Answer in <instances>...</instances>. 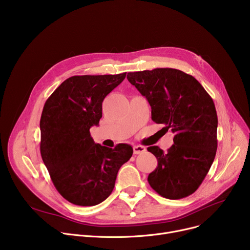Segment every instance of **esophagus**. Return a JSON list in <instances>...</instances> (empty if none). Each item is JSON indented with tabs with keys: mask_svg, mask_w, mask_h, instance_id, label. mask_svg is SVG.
I'll use <instances>...</instances> for the list:
<instances>
[{
	"mask_svg": "<svg viewBox=\"0 0 250 250\" xmlns=\"http://www.w3.org/2000/svg\"><path fill=\"white\" fill-rule=\"evenodd\" d=\"M145 150H146V148L144 147V146H142V145H135V146H133V152H134V154L143 153Z\"/></svg>",
	"mask_w": 250,
	"mask_h": 250,
	"instance_id": "esophagus-1",
	"label": "esophagus"
}]
</instances>
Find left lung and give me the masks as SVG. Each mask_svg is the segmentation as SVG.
Segmentation results:
<instances>
[{
  "mask_svg": "<svg viewBox=\"0 0 250 250\" xmlns=\"http://www.w3.org/2000/svg\"><path fill=\"white\" fill-rule=\"evenodd\" d=\"M127 80L151 107V119L174 133L165 152L147 150L157 159L149 173L150 187L161 197L178 200L195 193L216 155L218 118L214 102L192 76L175 68L128 72Z\"/></svg>",
  "mask_w": 250,
  "mask_h": 250,
  "instance_id": "obj_1",
  "label": "left lung"
}]
</instances>
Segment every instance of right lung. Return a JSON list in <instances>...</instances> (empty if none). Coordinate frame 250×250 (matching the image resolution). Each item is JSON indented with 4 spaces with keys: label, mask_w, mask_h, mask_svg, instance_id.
<instances>
[{
    "label": "right lung",
    "mask_w": 250,
    "mask_h": 250,
    "mask_svg": "<svg viewBox=\"0 0 250 250\" xmlns=\"http://www.w3.org/2000/svg\"><path fill=\"white\" fill-rule=\"evenodd\" d=\"M125 77L126 72L70 77L44 104L41 157L57 192L71 204L95 206L105 201L133 153L129 144L109 148L95 143L90 133L102 118L103 101Z\"/></svg>",
    "instance_id": "right-lung-1"
}]
</instances>
